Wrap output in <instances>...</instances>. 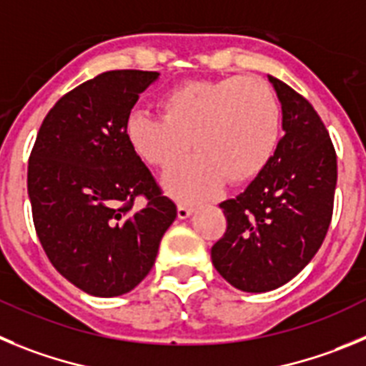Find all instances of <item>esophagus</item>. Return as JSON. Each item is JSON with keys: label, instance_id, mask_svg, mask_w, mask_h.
<instances>
[{"label": "esophagus", "instance_id": "obj_1", "mask_svg": "<svg viewBox=\"0 0 366 366\" xmlns=\"http://www.w3.org/2000/svg\"><path fill=\"white\" fill-rule=\"evenodd\" d=\"M193 209H195V207L191 206V204H179V206H177V215H179V219H187V217L193 213Z\"/></svg>", "mask_w": 366, "mask_h": 366}]
</instances>
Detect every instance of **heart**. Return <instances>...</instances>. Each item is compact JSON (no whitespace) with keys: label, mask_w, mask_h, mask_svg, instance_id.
Wrapping results in <instances>:
<instances>
[{"label":"heart","mask_w":366,"mask_h":366,"mask_svg":"<svg viewBox=\"0 0 366 366\" xmlns=\"http://www.w3.org/2000/svg\"><path fill=\"white\" fill-rule=\"evenodd\" d=\"M160 114L134 113L127 140L147 164L171 169L191 151L195 159L166 177L179 199H204L261 175L281 137V105L272 85L257 76L189 80L167 91Z\"/></svg>","instance_id":"b5f03b06"}]
</instances>
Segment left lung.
Returning a JSON list of instances; mask_svg holds the SVG:
<instances>
[{"mask_svg":"<svg viewBox=\"0 0 366 366\" xmlns=\"http://www.w3.org/2000/svg\"><path fill=\"white\" fill-rule=\"evenodd\" d=\"M282 107L285 137L261 175L220 202L226 232L212 262L242 292L286 285L314 259L334 212L337 157L327 127L302 94L269 76Z\"/></svg>","mask_w":366,"mask_h":366,"instance_id":"8db88e82","label":"left lung"}]
</instances>
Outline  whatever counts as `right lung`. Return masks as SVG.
I'll list each match as a JSON object with an SVG mask.
<instances>
[{
	"label": "right lung",
	"mask_w": 366,
	"mask_h": 366,
	"mask_svg": "<svg viewBox=\"0 0 366 366\" xmlns=\"http://www.w3.org/2000/svg\"><path fill=\"white\" fill-rule=\"evenodd\" d=\"M157 78L124 69L84 81L49 111L31 151L27 187L39 242L67 281L97 297L124 295L146 279L177 217L126 131Z\"/></svg>",
	"instance_id": "right-lung-1"
}]
</instances>
